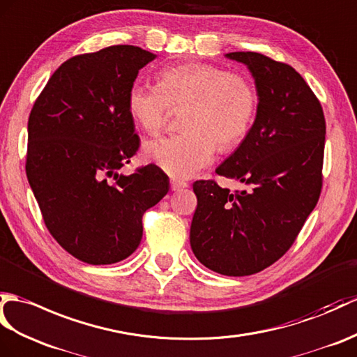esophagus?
I'll return each mask as SVG.
<instances>
[{"label":"esophagus","instance_id":"1","mask_svg":"<svg viewBox=\"0 0 357 357\" xmlns=\"http://www.w3.org/2000/svg\"><path fill=\"white\" fill-rule=\"evenodd\" d=\"M188 184L185 181H181V179H176V178H172L170 179V187H172V190L173 192H178V190H182V188H185Z\"/></svg>","mask_w":357,"mask_h":357}]
</instances>
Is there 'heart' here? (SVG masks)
<instances>
[{"label": "heart", "instance_id": "obj_1", "mask_svg": "<svg viewBox=\"0 0 357 357\" xmlns=\"http://www.w3.org/2000/svg\"><path fill=\"white\" fill-rule=\"evenodd\" d=\"M259 105L252 82L210 63H182L160 71L158 85L134 84L128 109L143 130L156 134L172 109L185 106L184 134L147 141L144 158L172 176H193L208 165L216 147L233 149L250 132Z\"/></svg>", "mask_w": 357, "mask_h": 357}]
</instances>
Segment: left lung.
<instances>
[{
    "mask_svg": "<svg viewBox=\"0 0 357 357\" xmlns=\"http://www.w3.org/2000/svg\"><path fill=\"white\" fill-rule=\"evenodd\" d=\"M248 66L259 105L248 135L216 169L246 185L231 193L196 181L190 245L204 266L252 275L292 246L322 187L326 119L310 86L291 65L252 52L225 54Z\"/></svg>",
    "mask_w": 357,
    "mask_h": 357,
    "instance_id": "1",
    "label": "left lung"
}]
</instances>
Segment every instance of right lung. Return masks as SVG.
Here are the masks:
<instances>
[{"label": "right lung", "mask_w": 357, "mask_h": 357, "mask_svg": "<svg viewBox=\"0 0 357 357\" xmlns=\"http://www.w3.org/2000/svg\"><path fill=\"white\" fill-rule=\"evenodd\" d=\"M155 57L135 45L74 56L53 73L30 112L29 184L50 234L89 264L134 252L143 214L169 192V176L153 164L119 173L139 146L129 88Z\"/></svg>", "instance_id": "add662e5"}]
</instances>
